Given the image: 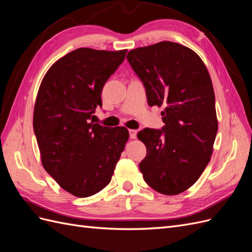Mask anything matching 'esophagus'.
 Masks as SVG:
<instances>
[{
	"instance_id": "obj_1",
	"label": "esophagus",
	"mask_w": 252,
	"mask_h": 252,
	"mask_svg": "<svg viewBox=\"0 0 252 252\" xmlns=\"http://www.w3.org/2000/svg\"><path fill=\"white\" fill-rule=\"evenodd\" d=\"M136 133H138V130H135V129H130V130H129V135H130L131 139L136 138Z\"/></svg>"
}]
</instances>
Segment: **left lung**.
I'll return each instance as SVG.
<instances>
[{"instance_id": "left-lung-1", "label": "left lung", "mask_w": 252, "mask_h": 252, "mask_svg": "<svg viewBox=\"0 0 252 252\" xmlns=\"http://www.w3.org/2000/svg\"><path fill=\"white\" fill-rule=\"evenodd\" d=\"M127 60L148 105L165 107L162 130L138 133L147 149L140 170L156 191L179 194L201 177L213 151L218 119L209 72L193 50L169 41L132 49Z\"/></svg>"}]
</instances>
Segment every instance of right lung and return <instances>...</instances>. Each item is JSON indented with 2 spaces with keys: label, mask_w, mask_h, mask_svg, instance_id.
I'll list each match as a JSON object with an SVG mask.
<instances>
[{
  "label": "right lung",
  "mask_w": 252,
  "mask_h": 252,
  "mask_svg": "<svg viewBox=\"0 0 252 252\" xmlns=\"http://www.w3.org/2000/svg\"><path fill=\"white\" fill-rule=\"evenodd\" d=\"M126 52L75 49L49 68L37 91L33 130L42 165L74 196L94 195L109 184L128 141L127 128L89 121Z\"/></svg>",
  "instance_id": "1"
}]
</instances>
